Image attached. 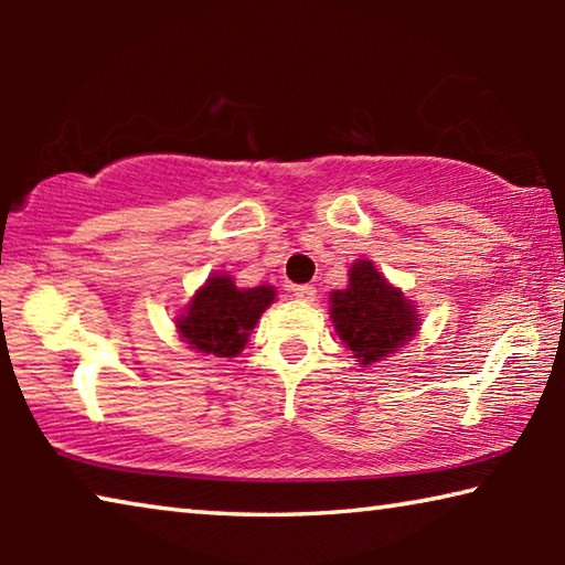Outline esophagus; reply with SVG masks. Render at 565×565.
Listing matches in <instances>:
<instances>
[{
  "mask_svg": "<svg viewBox=\"0 0 565 565\" xmlns=\"http://www.w3.org/2000/svg\"><path fill=\"white\" fill-rule=\"evenodd\" d=\"M294 296L299 301H313L317 299V289H313V286H309V284H303V286H294Z\"/></svg>",
  "mask_w": 565,
  "mask_h": 565,
  "instance_id": "obj_1",
  "label": "esophagus"
}]
</instances>
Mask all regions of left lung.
<instances>
[{"mask_svg":"<svg viewBox=\"0 0 565 565\" xmlns=\"http://www.w3.org/2000/svg\"><path fill=\"white\" fill-rule=\"evenodd\" d=\"M329 301L333 329L361 366L398 351L420 327L416 303L369 259L351 264L349 286L331 291Z\"/></svg>","mask_w":565,"mask_h":565,"instance_id":"left-lung-1","label":"left lung"}]
</instances>
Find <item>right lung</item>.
I'll list each match as a JSON object with an SVG mask.
<instances>
[{
  "instance_id": "obj_1",
  "label": "right lung",
  "mask_w": 565,
  "mask_h": 565,
  "mask_svg": "<svg viewBox=\"0 0 565 565\" xmlns=\"http://www.w3.org/2000/svg\"><path fill=\"white\" fill-rule=\"evenodd\" d=\"M274 299L276 291L269 284L238 289L228 274H214L177 317V331L189 349L206 356L234 359Z\"/></svg>"
}]
</instances>
